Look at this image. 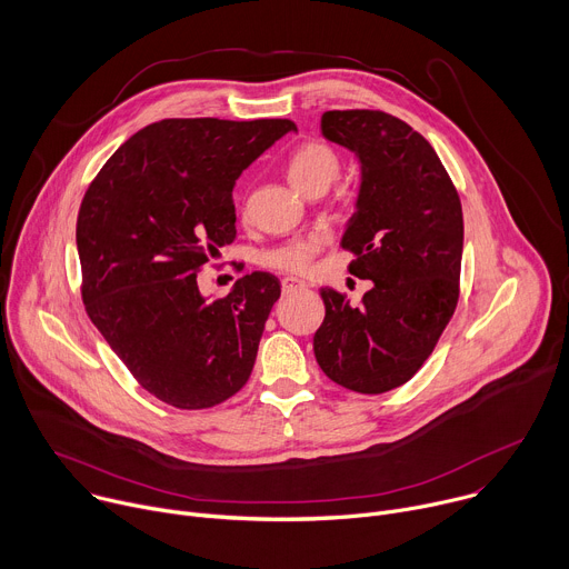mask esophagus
<instances>
[{
  "instance_id": "1",
  "label": "esophagus",
  "mask_w": 569,
  "mask_h": 569,
  "mask_svg": "<svg viewBox=\"0 0 569 569\" xmlns=\"http://www.w3.org/2000/svg\"><path fill=\"white\" fill-rule=\"evenodd\" d=\"M281 286H283V295H290V292H295V290H303V288H306V283H303L301 279H292V277L283 279Z\"/></svg>"
}]
</instances>
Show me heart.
Wrapping results in <instances>:
<instances>
[{
	"mask_svg": "<svg viewBox=\"0 0 569 569\" xmlns=\"http://www.w3.org/2000/svg\"><path fill=\"white\" fill-rule=\"evenodd\" d=\"M340 173V157L338 152L323 141H306L301 143L288 159V180L301 193L315 184H331ZM327 236L310 233L303 238H295L283 242V246L270 250L263 261L266 266L288 272L303 274L310 270L319 248L323 246Z\"/></svg>",
	"mask_w": 569,
	"mask_h": 569,
	"instance_id": "obj_1",
	"label": "heart"
}]
</instances>
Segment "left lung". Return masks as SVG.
Segmentation results:
<instances>
[{
	"label": "left lung",
	"instance_id": "8db88e82",
	"mask_svg": "<svg viewBox=\"0 0 569 569\" xmlns=\"http://www.w3.org/2000/svg\"><path fill=\"white\" fill-rule=\"evenodd\" d=\"M321 134L358 157L360 189L342 248L356 254L349 272L373 288L360 306L321 288L327 317L312 349L333 382L382 393L423 367L457 308L461 202L428 139L387 112H323Z\"/></svg>",
	"mask_w": 569,
	"mask_h": 569
}]
</instances>
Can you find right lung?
Returning a JSON list of instances; mask_svg holds the SVG:
<instances>
[{
    "instance_id": "1",
    "label": "right lung",
    "mask_w": 569,
    "mask_h": 569,
    "mask_svg": "<svg viewBox=\"0 0 569 569\" xmlns=\"http://www.w3.org/2000/svg\"><path fill=\"white\" fill-rule=\"evenodd\" d=\"M295 130L290 119L150 123L80 204L86 310L134 380L173 408H213L252 373L279 279L252 272L209 301L198 272L236 238L240 173Z\"/></svg>"
}]
</instances>
